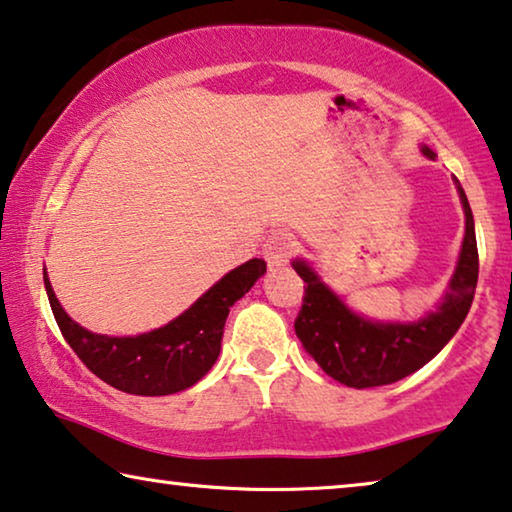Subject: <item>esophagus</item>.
I'll return each mask as SVG.
<instances>
[{"instance_id": "obj_1", "label": "esophagus", "mask_w": 512, "mask_h": 512, "mask_svg": "<svg viewBox=\"0 0 512 512\" xmlns=\"http://www.w3.org/2000/svg\"><path fill=\"white\" fill-rule=\"evenodd\" d=\"M296 250V241L287 232H273L264 243V259L269 262L271 269H282L289 264Z\"/></svg>"}]
</instances>
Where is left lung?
Here are the masks:
<instances>
[{
	"label": "left lung",
	"mask_w": 512,
	"mask_h": 512,
	"mask_svg": "<svg viewBox=\"0 0 512 512\" xmlns=\"http://www.w3.org/2000/svg\"><path fill=\"white\" fill-rule=\"evenodd\" d=\"M423 154L434 158L427 147ZM455 186L467 218L460 259L439 308L418 322H370L349 310L308 264L294 262L305 282L303 305L294 322L296 335L319 368L340 384L372 388L400 381L432 361L462 326L476 294L478 246L474 213L457 179Z\"/></svg>",
	"instance_id": "8db88e82"
}]
</instances>
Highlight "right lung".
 Here are the masks:
<instances>
[{
    "label": "right lung",
    "instance_id": "right-lung-1",
    "mask_svg": "<svg viewBox=\"0 0 512 512\" xmlns=\"http://www.w3.org/2000/svg\"><path fill=\"white\" fill-rule=\"evenodd\" d=\"M264 273V259H248L170 324L133 338L82 329L61 308L48 273H43V282L61 335L98 379L131 395H172L197 384L211 370L220 354L230 308Z\"/></svg>",
    "mask_w": 512,
    "mask_h": 512
}]
</instances>
